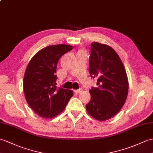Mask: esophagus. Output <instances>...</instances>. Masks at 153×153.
Segmentation results:
<instances>
[{"label": "esophagus", "mask_w": 153, "mask_h": 153, "mask_svg": "<svg viewBox=\"0 0 153 153\" xmlns=\"http://www.w3.org/2000/svg\"><path fill=\"white\" fill-rule=\"evenodd\" d=\"M82 91H83L82 88H79V89H78V90H74V92H75L76 93H80Z\"/></svg>", "instance_id": "obj_1"}]
</instances>
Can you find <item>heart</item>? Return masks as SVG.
<instances>
[{"instance_id":"heart-1","label":"heart","mask_w":153,"mask_h":153,"mask_svg":"<svg viewBox=\"0 0 153 153\" xmlns=\"http://www.w3.org/2000/svg\"><path fill=\"white\" fill-rule=\"evenodd\" d=\"M79 51H83V50H80Z\"/></svg>"}]
</instances>
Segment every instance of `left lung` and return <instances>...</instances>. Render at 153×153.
I'll return each mask as SVG.
<instances>
[{"label": "left lung", "mask_w": 153, "mask_h": 153, "mask_svg": "<svg viewBox=\"0 0 153 153\" xmlns=\"http://www.w3.org/2000/svg\"><path fill=\"white\" fill-rule=\"evenodd\" d=\"M89 73L97 77L98 87L89 90L91 100L86 105L93 118L105 121L115 116L126 100L128 80L126 70L117 52L109 45L91 44Z\"/></svg>", "instance_id": "left-lung-1"}]
</instances>
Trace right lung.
<instances>
[{"label":"right lung","instance_id":"add662e5","mask_svg":"<svg viewBox=\"0 0 153 153\" xmlns=\"http://www.w3.org/2000/svg\"><path fill=\"white\" fill-rule=\"evenodd\" d=\"M73 46L51 45L37 52L28 62L23 77V91L30 108L42 118L52 119L64 111L73 91L56 87L59 59Z\"/></svg>","mask_w":153,"mask_h":153}]
</instances>
